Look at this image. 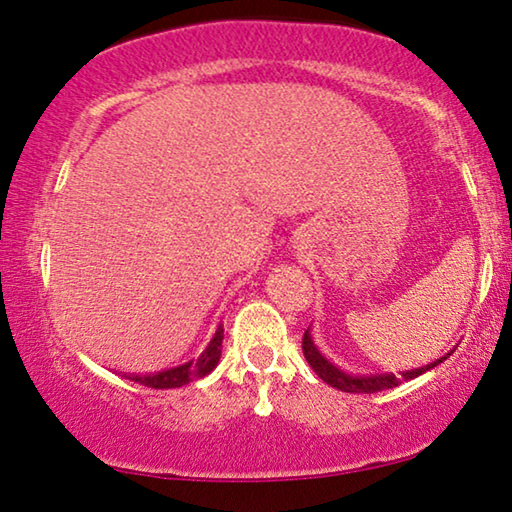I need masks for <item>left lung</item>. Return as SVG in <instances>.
Listing matches in <instances>:
<instances>
[{
	"label": "left lung",
	"instance_id": "8db88e82",
	"mask_svg": "<svg viewBox=\"0 0 512 512\" xmlns=\"http://www.w3.org/2000/svg\"><path fill=\"white\" fill-rule=\"evenodd\" d=\"M302 352H304L306 361H309V366L313 368V373H316L322 382H327L329 387H334L338 391H345V393H375V391L393 389V387H398L400 382L414 380V377L423 375L426 371H430V368H435V366L442 364L444 359L451 357V352H455V348L451 352H446L444 357H439V359L432 361V364H426V366H421V368H412V371H405L403 375H393V373L352 375V373L341 371V368L334 366L327 357L320 355V350L316 348V343H313V338H311V327L304 332Z\"/></svg>",
	"mask_w": 512,
	"mask_h": 512
}]
</instances>
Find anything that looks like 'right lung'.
I'll return each instance as SVG.
<instances>
[{
  "label": "right lung",
  "mask_w": 512,
  "mask_h": 512,
  "mask_svg": "<svg viewBox=\"0 0 512 512\" xmlns=\"http://www.w3.org/2000/svg\"><path fill=\"white\" fill-rule=\"evenodd\" d=\"M222 341H224V327L219 325L217 332L212 334L210 343L206 345V350H203L199 357L190 359L183 366L167 368V371H160L153 375H130L128 380L139 382L151 389H176L194 380H201V377H206L215 371V366L219 364V357H222Z\"/></svg>",
  "instance_id": "right-lung-1"
}]
</instances>
